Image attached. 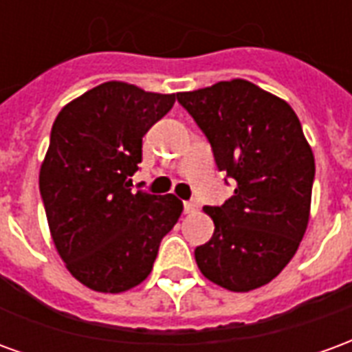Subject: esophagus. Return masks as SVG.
<instances>
[{"instance_id":"obj_1","label":"esophagus","mask_w":352,"mask_h":352,"mask_svg":"<svg viewBox=\"0 0 352 352\" xmlns=\"http://www.w3.org/2000/svg\"><path fill=\"white\" fill-rule=\"evenodd\" d=\"M198 211V204L196 201H184V213H194Z\"/></svg>"}]
</instances>
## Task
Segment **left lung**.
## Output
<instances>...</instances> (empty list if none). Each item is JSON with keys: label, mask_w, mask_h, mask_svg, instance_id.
Here are the masks:
<instances>
[{"label": "left lung", "mask_w": 352, "mask_h": 352, "mask_svg": "<svg viewBox=\"0 0 352 352\" xmlns=\"http://www.w3.org/2000/svg\"><path fill=\"white\" fill-rule=\"evenodd\" d=\"M177 100L213 148L219 171L237 183L221 207H204L213 237L194 251L199 272L232 292L275 279L309 222L315 158L288 105L249 80H222Z\"/></svg>", "instance_id": "left-lung-1"}]
</instances>
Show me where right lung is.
<instances>
[{"instance_id":"right-lung-1","label":"right lung","mask_w":352,"mask_h":352,"mask_svg":"<svg viewBox=\"0 0 352 352\" xmlns=\"http://www.w3.org/2000/svg\"><path fill=\"white\" fill-rule=\"evenodd\" d=\"M175 98L109 80L69 101L52 124L39 171L50 236L69 273L96 292L143 283L183 213L173 194L130 188L143 135Z\"/></svg>"}]
</instances>
